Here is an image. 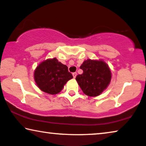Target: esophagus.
Wrapping results in <instances>:
<instances>
[{"mask_svg":"<svg viewBox=\"0 0 146 146\" xmlns=\"http://www.w3.org/2000/svg\"><path fill=\"white\" fill-rule=\"evenodd\" d=\"M73 78H75L77 76V73L76 72H75V73H73Z\"/></svg>","mask_w":146,"mask_h":146,"instance_id":"1","label":"esophagus"}]
</instances>
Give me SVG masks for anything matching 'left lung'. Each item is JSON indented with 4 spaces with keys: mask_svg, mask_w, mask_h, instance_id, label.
Wrapping results in <instances>:
<instances>
[{
    "mask_svg": "<svg viewBox=\"0 0 146 146\" xmlns=\"http://www.w3.org/2000/svg\"><path fill=\"white\" fill-rule=\"evenodd\" d=\"M80 69L83 73L77 75V83L87 96L96 97L100 95L110 84L111 73L104 61L87 59L83 62Z\"/></svg>",
    "mask_w": 146,
    "mask_h": 146,
    "instance_id": "8db88e82",
    "label": "left lung"
}]
</instances>
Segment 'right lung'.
<instances>
[{
	"label": "right lung",
	"instance_id": "add662e5",
	"mask_svg": "<svg viewBox=\"0 0 146 146\" xmlns=\"http://www.w3.org/2000/svg\"><path fill=\"white\" fill-rule=\"evenodd\" d=\"M34 77L38 88L51 95L59 93L64 85L73 78L67 66L58 61L56 58L40 63L35 71Z\"/></svg>",
	"mask_w": 146,
	"mask_h": 146
}]
</instances>
